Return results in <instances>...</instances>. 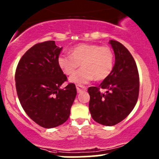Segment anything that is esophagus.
<instances>
[{"mask_svg":"<svg viewBox=\"0 0 159 159\" xmlns=\"http://www.w3.org/2000/svg\"><path fill=\"white\" fill-rule=\"evenodd\" d=\"M76 88H77V91H78V93H81V91H84V90H86V87L84 86H82V85H78L77 84L76 85Z\"/></svg>","mask_w":159,"mask_h":159,"instance_id":"obj_1","label":"esophagus"}]
</instances>
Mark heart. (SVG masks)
<instances>
[{"mask_svg":"<svg viewBox=\"0 0 159 159\" xmlns=\"http://www.w3.org/2000/svg\"><path fill=\"white\" fill-rule=\"evenodd\" d=\"M69 54H60L57 62L66 75H71L81 64L83 67L69 78L72 83L84 84L93 78L102 81L110 75L114 68V52L107 45L81 43L72 47Z\"/></svg>","mask_w":159,"mask_h":159,"instance_id":"heart-1","label":"heart"}]
</instances>
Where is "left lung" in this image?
Instances as JSON below:
<instances>
[{"instance_id":"1","label":"left lung","mask_w":159,"mask_h":159,"mask_svg":"<svg viewBox=\"0 0 159 159\" xmlns=\"http://www.w3.org/2000/svg\"><path fill=\"white\" fill-rule=\"evenodd\" d=\"M116 62L110 75L99 87H90L89 109L95 121L113 126L131 112L137 102L139 78L137 64L129 50L118 41L110 42ZM100 89H105L102 93Z\"/></svg>"}]
</instances>
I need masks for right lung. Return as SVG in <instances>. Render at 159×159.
<instances>
[{
    "instance_id": "1",
    "label": "right lung",
    "mask_w": 159,
    "mask_h": 159,
    "mask_svg": "<svg viewBox=\"0 0 159 159\" xmlns=\"http://www.w3.org/2000/svg\"><path fill=\"white\" fill-rule=\"evenodd\" d=\"M61 50L54 41L36 43L22 56L16 69L21 106L32 121L44 128L67 121L77 94L73 83L60 88L67 81L57 62Z\"/></svg>"
}]
</instances>
